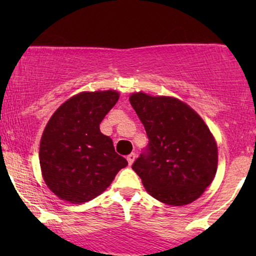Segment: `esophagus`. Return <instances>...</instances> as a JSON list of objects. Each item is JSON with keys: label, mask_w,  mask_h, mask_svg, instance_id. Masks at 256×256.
Returning <instances> with one entry per match:
<instances>
[{"label": "esophagus", "mask_w": 256, "mask_h": 256, "mask_svg": "<svg viewBox=\"0 0 256 256\" xmlns=\"http://www.w3.org/2000/svg\"><path fill=\"white\" fill-rule=\"evenodd\" d=\"M135 158H136V154H135V152H132V154H129V155L127 156V160H128L129 166H132V164L134 163Z\"/></svg>", "instance_id": "1"}]
</instances>
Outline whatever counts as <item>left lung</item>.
<instances>
[{
  "label": "left lung",
  "instance_id": "1",
  "mask_svg": "<svg viewBox=\"0 0 256 256\" xmlns=\"http://www.w3.org/2000/svg\"><path fill=\"white\" fill-rule=\"evenodd\" d=\"M129 100L149 140L132 170L157 200L190 204L212 183L218 166V149L208 126L174 98L140 92Z\"/></svg>",
  "mask_w": 256,
  "mask_h": 256
}]
</instances>
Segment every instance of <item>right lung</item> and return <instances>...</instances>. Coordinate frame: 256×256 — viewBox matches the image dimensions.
<instances>
[{"mask_svg": "<svg viewBox=\"0 0 256 256\" xmlns=\"http://www.w3.org/2000/svg\"><path fill=\"white\" fill-rule=\"evenodd\" d=\"M118 100L115 90L82 92L62 104L48 122L40 140V169L60 199L72 204L92 200L128 166L99 127Z\"/></svg>", "mask_w": 256, "mask_h": 256, "instance_id": "obj_1", "label": "right lung"}]
</instances>
